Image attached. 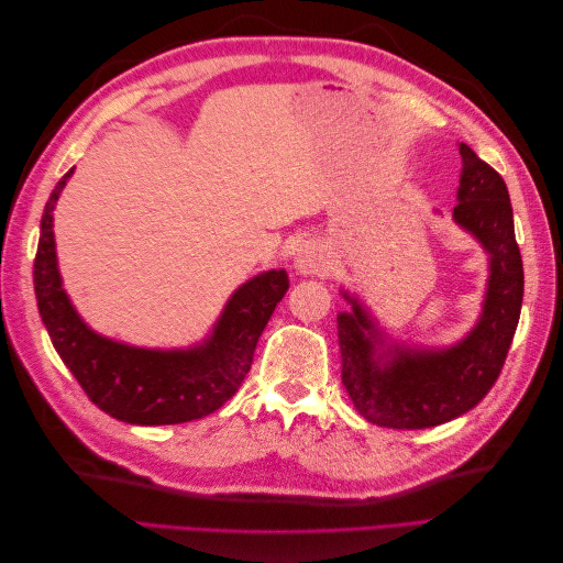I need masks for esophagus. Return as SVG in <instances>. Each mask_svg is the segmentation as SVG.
Here are the masks:
<instances>
[{
    "mask_svg": "<svg viewBox=\"0 0 563 563\" xmlns=\"http://www.w3.org/2000/svg\"><path fill=\"white\" fill-rule=\"evenodd\" d=\"M294 265H296V269L300 272V275H319V277H323V275H329V272H331L333 261H331V253H329L327 246H323L317 240H308V242H302L298 246Z\"/></svg>",
    "mask_w": 563,
    "mask_h": 563,
    "instance_id": "34e87169",
    "label": "esophagus"
}]
</instances>
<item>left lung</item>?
I'll use <instances>...</instances> for the list:
<instances>
[{"label":"left lung","instance_id":"left-lung-1","mask_svg":"<svg viewBox=\"0 0 563 563\" xmlns=\"http://www.w3.org/2000/svg\"><path fill=\"white\" fill-rule=\"evenodd\" d=\"M460 187L453 223L472 234L488 255L482 314L453 345H406L391 338L350 291L352 305L338 314L343 385L368 422L391 430H422L467 413L498 380L519 323L523 265L515 236L507 185L496 168L457 143Z\"/></svg>","mask_w":563,"mask_h":563}]
</instances>
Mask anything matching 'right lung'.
<instances>
[{"label":"right lung","instance_id":"1","mask_svg":"<svg viewBox=\"0 0 563 563\" xmlns=\"http://www.w3.org/2000/svg\"><path fill=\"white\" fill-rule=\"evenodd\" d=\"M73 172L46 201L35 258L37 308L63 364L100 411L129 424H178L218 411L246 378L258 338L288 288L286 269L244 282L197 345L159 350L100 335L75 310L58 269L54 211Z\"/></svg>","mask_w":563,"mask_h":563}]
</instances>
